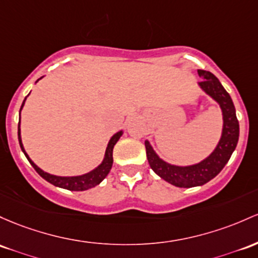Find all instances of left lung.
Masks as SVG:
<instances>
[{"label": "left lung", "instance_id": "8db88e82", "mask_svg": "<svg viewBox=\"0 0 258 258\" xmlns=\"http://www.w3.org/2000/svg\"><path fill=\"white\" fill-rule=\"evenodd\" d=\"M197 72L198 76L203 79L198 83V86L206 94L214 99L222 109V136L214 151L200 163L194 165L179 166L172 165L161 159L153 149L148 140L144 142L147 158L152 170L166 182L176 187L188 188L202 186L216 177L230 159L239 141V121L236 118V111L229 93L213 73L203 70H198Z\"/></svg>", "mask_w": 258, "mask_h": 258}]
</instances>
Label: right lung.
Instances as JSON below:
<instances>
[{"instance_id": "1", "label": "right lung", "mask_w": 258, "mask_h": 258, "mask_svg": "<svg viewBox=\"0 0 258 258\" xmlns=\"http://www.w3.org/2000/svg\"><path fill=\"white\" fill-rule=\"evenodd\" d=\"M41 79V78H40ZM39 81V79H38ZM36 81V82H38ZM35 82V83H36ZM25 100L27 98L23 100V104H22L21 110H19V123H18V140H19V146H21L22 151H23L24 155L27 157V159L29 160V163L32 164V166L35 169L36 172L42 177L47 181V182L52 183L53 186H57V187L61 188H66L70 189V191H86V189H89L92 187H95V186L99 185L105 177L107 176L110 170H111V166H112V149H114V146L120 140V137L122 136L123 132L122 131H118L110 138L109 143H107L106 147V151H105V155H104V159L101 161V164H99L95 169H93L92 171L87 172V174L83 175H79V176H57V175H52L49 174V172L41 170L36 164H34V161L30 159L29 155L27 154L25 152L23 143H22V137H21V111L23 109Z\"/></svg>"}]
</instances>
